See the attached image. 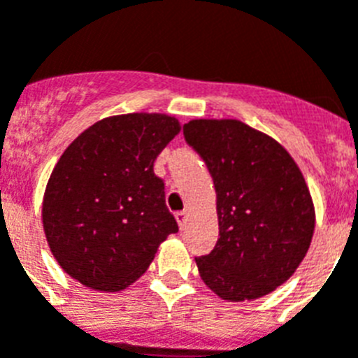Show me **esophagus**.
<instances>
[{
  "label": "esophagus",
  "mask_w": 358,
  "mask_h": 358,
  "mask_svg": "<svg viewBox=\"0 0 358 358\" xmlns=\"http://www.w3.org/2000/svg\"><path fill=\"white\" fill-rule=\"evenodd\" d=\"M176 220H177V223H179V227H181V229H185L186 221H188V212H186V210L177 212Z\"/></svg>",
  "instance_id": "1"
}]
</instances>
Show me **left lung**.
I'll use <instances>...</instances> for the list:
<instances>
[{"instance_id": "1", "label": "left lung", "mask_w": 358, "mask_h": 358, "mask_svg": "<svg viewBox=\"0 0 358 358\" xmlns=\"http://www.w3.org/2000/svg\"><path fill=\"white\" fill-rule=\"evenodd\" d=\"M185 138L210 170L220 239L196 258L201 280L225 302H250L291 278L306 258L317 214L296 161L238 119H194Z\"/></svg>"}]
</instances>
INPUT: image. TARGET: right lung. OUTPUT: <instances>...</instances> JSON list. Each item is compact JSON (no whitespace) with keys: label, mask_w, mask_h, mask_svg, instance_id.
<instances>
[{"label":"right lung","mask_w":358,"mask_h":358,"mask_svg":"<svg viewBox=\"0 0 358 358\" xmlns=\"http://www.w3.org/2000/svg\"><path fill=\"white\" fill-rule=\"evenodd\" d=\"M179 131L172 115H113L84 129L62 153L47 181L41 223L71 278L94 291H124L179 230L164 182L153 173L157 155Z\"/></svg>","instance_id":"add662e5"}]
</instances>
